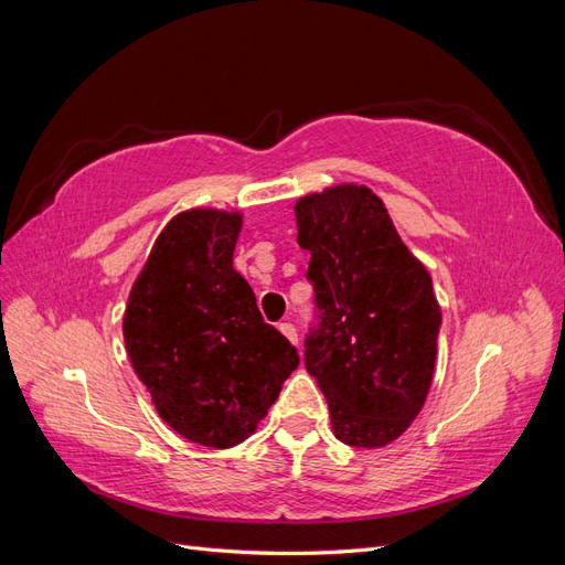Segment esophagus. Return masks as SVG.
Segmentation results:
<instances>
[{
    "label": "esophagus",
    "instance_id": "esophagus-1",
    "mask_svg": "<svg viewBox=\"0 0 565 565\" xmlns=\"http://www.w3.org/2000/svg\"><path fill=\"white\" fill-rule=\"evenodd\" d=\"M278 330H280L289 341H292V344H299V334H297V328H295L292 322H280Z\"/></svg>",
    "mask_w": 565,
    "mask_h": 565
}]
</instances>
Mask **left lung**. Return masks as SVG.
<instances>
[{
    "instance_id": "1",
    "label": "left lung",
    "mask_w": 565,
    "mask_h": 565,
    "mask_svg": "<svg viewBox=\"0 0 565 565\" xmlns=\"http://www.w3.org/2000/svg\"><path fill=\"white\" fill-rule=\"evenodd\" d=\"M295 216L316 295L306 370L328 398L334 436L382 448L419 415L431 388L440 332L431 276L365 185L306 195Z\"/></svg>"
}]
</instances>
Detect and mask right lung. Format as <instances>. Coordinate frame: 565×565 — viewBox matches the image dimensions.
Here are the masks:
<instances>
[{"label":"right lung","instance_id":"obj_1","mask_svg":"<svg viewBox=\"0 0 565 565\" xmlns=\"http://www.w3.org/2000/svg\"><path fill=\"white\" fill-rule=\"evenodd\" d=\"M241 214L191 210L160 233L125 313L134 372L158 415L183 438L233 448L254 434L297 349L264 322L233 268Z\"/></svg>","mask_w":565,"mask_h":565}]
</instances>
